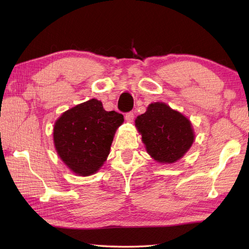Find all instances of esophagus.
<instances>
[{
  "mask_svg": "<svg viewBox=\"0 0 249 249\" xmlns=\"http://www.w3.org/2000/svg\"><path fill=\"white\" fill-rule=\"evenodd\" d=\"M125 120H126L127 123H132L133 120H134V113L133 112L126 113V114H125Z\"/></svg>",
  "mask_w": 249,
  "mask_h": 249,
  "instance_id": "34e87169",
  "label": "esophagus"
}]
</instances>
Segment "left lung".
Instances as JSON below:
<instances>
[{"label":"left lung","instance_id":"obj_1","mask_svg":"<svg viewBox=\"0 0 249 249\" xmlns=\"http://www.w3.org/2000/svg\"><path fill=\"white\" fill-rule=\"evenodd\" d=\"M135 126L147 154L161 164L182 159L195 139L190 120L161 102L149 104L145 113L135 119Z\"/></svg>","mask_w":249,"mask_h":249}]
</instances>
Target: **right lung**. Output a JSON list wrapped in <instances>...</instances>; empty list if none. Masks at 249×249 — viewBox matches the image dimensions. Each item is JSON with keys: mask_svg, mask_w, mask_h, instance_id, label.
I'll use <instances>...</instances> for the list:
<instances>
[{"mask_svg": "<svg viewBox=\"0 0 249 249\" xmlns=\"http://www.w3.org/2000/svg\"><path fill=\"white\" fill-rule=\"evenodd\" d=\"M124 122L123 114L106 111L96 99L79 104L55 122L56 152L74 175L92 176L107 160L115 132Z\"/></svg>", "mask_w": 249, "mask_h": 249, "instance_id": "obj_1", "label": "right lung"}]
</instances>
